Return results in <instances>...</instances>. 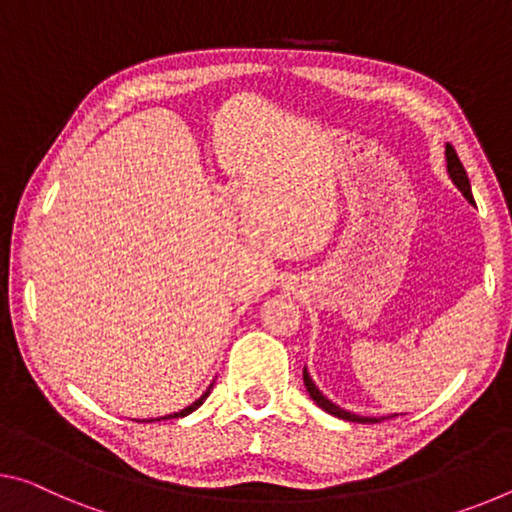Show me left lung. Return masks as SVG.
I'll return each mask as SVG.
<instances>
[{
	"label": "left lung",
	"mask_w": 512,
	"mask_h": 512,
	"mask_svg": "<svg viewBox=\"0 0 512 512\" xmlns=\"http://www.w3.org/2000/svg\"><path fill=\"white\" fill-rule=\"evenodd\" d=\"M446 169H448V178L453 180V185L458 187V190L462 192V196H465V199H467L469 203H474V194H471L469 176H467L465 167H462L460 157L455 155L451 144H446ZM302 375H304V387H306V391H309V396H311L313 403H316V405L320 407V410H325L327 414L336 416V419L352 421V423H380V421H384V419H389V416H359V414H355V412L343 410V407H338L336 403H332V400H329V398L325 396V393H322V391L316 387V382H313L311 373L306 371V366H304V373H302ZM391 416H396V414H391Z\"/></svg>",
	"instance_id": "8db88e82"
}]
</instances>
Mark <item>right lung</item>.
<instances>
[{
	"mask_svg": "<svg viewBox=\"0 0 512 512\" xmlns=\"http://www.w3.org/2000/svg\"><path fill=\"white\" fill-rule=\"evenodd\" d=\"M210 391H212V384L210 387L201 393V398H196L192 405H187L185 410H178V412H174V414H167V416H157V419H144L141 423H151V421H162V419H183V416H187V414H192L194 410H199V407L203 405V400H206L208 396H210Z\"/></svg>",
	"mask_w": 512,
	"mask_h": 512,
	"instance_id": "obj_1",
	"label": "right lung"
}]
</instances>
